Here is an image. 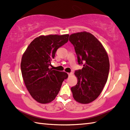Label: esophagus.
<instances>
[{
	"label": "esophagus",
	"instance_id": "esophagus-1",
	"mask_svg": "<svg viewBox=\"0 0 130 130\" xmlns=\"http://www.w3.org/2000/svg\"><path fill=\"white\" fill-rule=\"evenodd\" d=\"M68 75H69V76H72V74H73V73H68Z\"/></svg>",
	"mask_w": 130,
	"mask_h": 130
}]
</instances>
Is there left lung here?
<instances>
[{
    "label": "left lung",
    "mask_w": 130,
    "mask_h": 130,
    "mask_svg": "<svg viewBox=\"0 0 130 130\" xmlns=\"http://www.w3.org/2000/svg\"><path fill=\"white\" fill-rule=\"evenodd\" d=\"M69 39L74 46L78 63L83 64L82 69L74 72L77 83L71 91L76 102L88 104L98 98L107 83L108 56L100 42L90 32L72 34Z\"/></svg>",
    "instance_id": "8db88e82"
}]
</instances>
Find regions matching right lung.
Masks as SVG:
<instances>
[{
	"label": "right lung",
	"instance_id": "add662e5",
	"mask_svg": "<svg viewBox=\"0 0 130 130\" xmlns=\"http://www.w3.org/2000/svg\"><path fill=\"white\" fill-rule=\"evenodd\" d=\"M69 34L40 36L24 52L21 68L25 86L37 102L47 104L55 99L68 77L64 72L49 68L57 50L68 41Z\"/></svg>",
	"mask_w": 130,
	"mask_h": 130
}]
</instances>
